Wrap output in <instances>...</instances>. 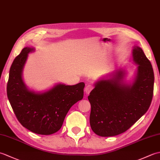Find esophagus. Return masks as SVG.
<instances>
[{
  "label": "esophagus",
  "instance_id": "esophagus-1",
  "mask_svg": "<svg viewBox=\"0 0 160 160\" xmlns=\"http://www.w3.org/2000/svg\"><path fill=\"white\" fill-rule=\"evenodd\" d=\"M93 89V87L92 85H91V84H89V85H87L85 87V89H84V91H85L86 94H89L90 92H91V91H92Z\"/></svg>",
  "mask_w": 160,
  "mask_h": 160
}]
</instances>
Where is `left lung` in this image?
<instances>
[{"instance_id": "left-lung-1", "label": "left lung", "mask_w": 160, "mask_h": 160, "mask_svg": "<svg viewBox=\"0 0 160 160\" xmlns=\"http://www.w3.org/2000/svg\"><path fill=\"white\" fill-rule=\"evenodd\" d=\"M132 58L138 67L132 85L123 82L124 72L119 70L112 78L96 82L88 96L91 107L90 125L98 135L111 137L122 133L150 107L154 87L151 63L137 46L132 50Z\"/></svg>"}]
</instances>
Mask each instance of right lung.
Wrapping results in <instances>:
<instances>
[{"instance_id":"1","label":"right lung","mask_w":160,"mask_h":160,"mask_svg":"<svg viewBox=\"0 0 160 160\" xmlns=\"http://www.w3.org/2000/svg\"><path fill=\"white\" fill-rule=\"evenodd\" d=\"M25 47L13 60L7 85L8 100L16 117L24 127L34 133L51 135L59 131L70 108L84 96V83L57 84L48 91L38 93L27 89L22 71L28 53Z\"/></svg>"}]
</instances>
